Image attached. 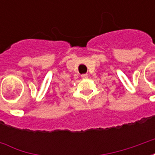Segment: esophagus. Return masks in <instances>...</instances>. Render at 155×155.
Segmentation results:
<instances>
[{"instance_id": "1", "label": "esophagus", "mask_w": 155, "mask_h": 155, "mask_svg": "<svg viewBox=\"0 0 155 155\" xmlns=\"http://www.w3.org/2000/svg\"><path fill=\"white\" fill-rule=\"evenodd\" d=\"M81 78H82V79H86V78H88V74H81Z\"/></svg>"}]
</instances>
